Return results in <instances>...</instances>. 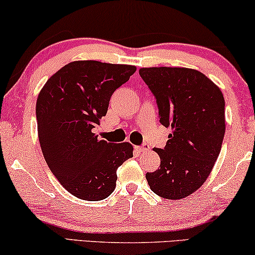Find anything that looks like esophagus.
I'll list each match as a JSON object with an SVG mask.
<instances>
[{
    "instance_id": "34e87169",
    "label": "esophagus",
    "mask_w": 255,
    "mask_h": 255,
    "mask_svg": "<svg viewBox=\"0 0 255 255\" xmlns=\"http://www.w3.org/2000/svg\"><path fill=\"white\" fill-rule=\"evenodd\" d=\"M135 149L137 150L138 152H143V151H148L149 150V145L148 144H143L142 146H135Z\"/></svg>"
}]
</instances>
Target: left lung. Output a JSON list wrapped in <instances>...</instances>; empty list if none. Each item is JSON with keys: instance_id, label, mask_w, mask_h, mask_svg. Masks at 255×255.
Segmentation results:
<instances>
[{"instance_id": "obj_1", "label": "left lung", "mask_w": 255, "mask_h": 255, "mask_svg": "<svg viewBox=\"0 0 255 255\" xmlns=\"http://www.w3.org/2000/svg\"><path fill=\"white\" fill-rule=\"evenodd\" d=\"M155 96L159 121L171 127L164 149L153 150L160 167L145 174L150 189L168 200L191 195L209 177L225 132V102L220 88L189 68H141Z\"/></svg>"}]
</instances>
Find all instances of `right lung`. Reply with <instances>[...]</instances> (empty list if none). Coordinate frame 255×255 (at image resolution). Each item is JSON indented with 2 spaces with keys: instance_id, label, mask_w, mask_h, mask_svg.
Instances as JSON below:
<instances>
[{
  "instance_id": "1",
  "label": "right lung",
  "mask_w": 255,
  "mask_h": 255,
  "mask_svg": "<svg viewBox=\"0 0 255 255\" xmlns=\"http://www.w3.org/2000/svg\"><path fill=\"white\" fill-rule=\"evenodd\" d=\"M135 71L128 64L74 61L39 93L35 114L42 155L60 184L78 199L110 196L118 167L132 157L130 143L98 139L92 129L106 116L113 92Z\"/></svg>"
}]
</instances>
